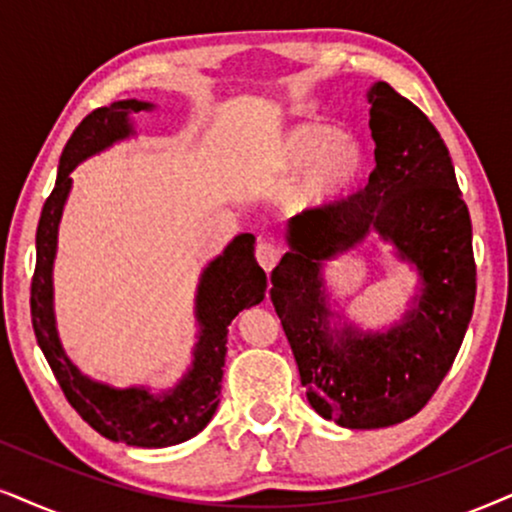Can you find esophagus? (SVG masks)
Returning <instances> with one entry per match:
<instances>
[{
  "instance_id": "obj_1",
  "label": "esophagus",
  "mask_w": 512,
  "mask_h": 512,
  "mask_svg": "<svg viewBox=\"0 0 512 512\" xmlns=\"http://www.w3.org/2000/svg\"><path fill=\"white\" fill-rule=\"evenodd\" d=\"M281 255H283L281 245H276V243H271V241H260V243H257V248H255L257 262L262 264V269L267 271V274L276 267L278 260H281Z\"/></svg>"
}]
</instances>
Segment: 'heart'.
<instances>
[{
  "label": "heart",
  "instance_id": "obj_1",
  "mask_svg": "<svg viewBox=\"0 0 512 512\" xmlns=\"http://www.w3.org/2000/svg\"><path fill=\"white\" fill-rule=\"evenodd\" d=\"M366 172V148L352 134H340L326 122H300L281 134L267 158V174L276 181L304 173L300 193L307 203L345 196Z\"/></svg>",
  "mask_w": 512,
  "mask_h": 512
}]
</instances>
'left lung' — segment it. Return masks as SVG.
I'll return each mask as SVG.
<instances>
[{
    "mask_svg": "<svg viewBox=\"0 0 512 512\" xmlns=\"http://www.w3.org/2000/svg\"><path fill=\"white\" fill-rule=\"evenodd\" d=\"M375 167L364 189L312 208L290 224L271 271V302L293 349L307 399L342 428L373 430L416 416L454 364L475 307L477 269L468 205L449 148L428 115L387 82L373 84ZM368 230L417 264L424 293L401 327L332 335L318 269Z\"/></svg>",
    "mask_w": 512,
    "mask_h": 512,
    "instance_id": "obj_1",
    "label": "left lung"
}]
</instances>
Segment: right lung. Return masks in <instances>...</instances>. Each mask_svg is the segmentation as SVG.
<instances>
[{
	"instance_id": "right-lung-1",
	"label": "right lung",
	"mask_w": 512,
	"mask_h": 512,
	"mask_svg": "<svg viewBox=\"0 0 512 512\" xmlns=\"http://www.w3.org/2000/svg\"><path fill=\"white\" fill-rule=\"evenodd\" d=\"M151 108V103L129 99L113 106L96 108L84 118L73 137L68 139L58 163L54 191L49 193L37 224V260L30 283V314L37 345L42 347L58 385L70 406L92 428L113 442L144 449L181 444L196 437L215 416L222 390L226 331L234 316L245 307L260 304L267 290V274L255 260V236L241 234L234 243L205 269L198 286L196 316L200 340L193 352V366L186 378L165 394L129 387H113L84 378L63 352L54 326L51 309V267L56 255V234L63 205L70 191V172L89 155L103 151L113 141L125 139L129 127L127 115Z\"/></svg>"
}]
</instances>
